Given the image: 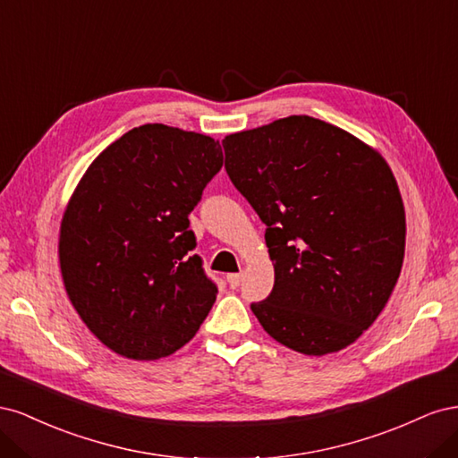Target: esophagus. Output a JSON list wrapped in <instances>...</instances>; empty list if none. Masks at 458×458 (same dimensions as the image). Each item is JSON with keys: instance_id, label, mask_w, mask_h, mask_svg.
I'll return each mask as SVG.
<instances>
[{"instance_id": "obj_1", "label": "esophagus", "mask_w": 458, "mask_h": 458, "mask_svg": "<svg viewBox=\"0 0 458 458\" xmlns=\"http://www.w3.org/2000/svg\"><path fill=\"white\" fill-rule=\"evenodd\" d=\"M227 283L231 288H239L242 283V273H231L227 275Z\"/></svg>"}]
</instances>
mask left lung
<instances>
[{
	"instance_id": "left-lung-1",
	"label": "left lung",
	"mask_w": 458,
	"mask_h": 458,
	"mask_svg": "<svg viewBox=\"0 0 458 458\" xmlns=\"http://www.w3.org/2000/svg\"><path fill=\"white\" fill-rule=\"evenodd\" d=\"M225 170L266 229L271 294L250 308L306 355L353 344L377 321L405 256V208L390 165L352 133L288 116L227 135Z\"/></svg>"
}]
</instances>
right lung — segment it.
<instances>
[{
  "mask_svg": "<svg viewBox=\"0 0 458 458\" xmlns=\"http://www.w3.org/2000/svg\"><path fill=\"white\" fill-rule=\"evenodd\" d=\"M224 165L212 137L164 123L123 133L93 160L66 206L59 259L81 321L114 353L155 361L197 335L217 284L189 214Z\"/></svg>",
  "mask_w": 458,
  "mask_h": 458,
  "instance_id": "right-lung-1",
  "label": "right lung"
}]
</instances>
